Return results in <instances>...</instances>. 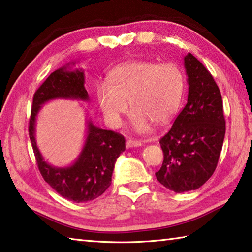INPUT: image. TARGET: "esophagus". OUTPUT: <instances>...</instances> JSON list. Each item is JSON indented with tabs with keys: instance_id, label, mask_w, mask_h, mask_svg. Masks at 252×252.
<instances>
[{
	"instance_id": "esophagus-1",
	"label": "esophagus",
	"mask_w": 252,
	"mask_h": 252,
	"mask_svg": "<svg viewBox=\"0 0 252 252\" xmlns=\"http://www.w3.org/2000/svg\"><path fill=\"white\" fill-rule=\"evenodd\" d=\"M142 142L139 141V140H133V139H129L126 140V148H135V147H141Z\"/></svg>"
}]
</instances>
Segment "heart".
Returning a JSON list of instances; mask_svg holds the SVG:
<instances>
[{
  "mask_svg": "<svg viewBox=\"0 0 252 252\" xmlns=\"http://www.w3.org/2000/svg\"><path fill=\"white\" fill-rule=\"evenodd\" d=\"M107 83L96 88V99L105 120L121 126L130 108L132 129L146 133L152 123L164 126L180 109L186 90V75L177 63L131 61L111 71Z\"/></svg>",
  "mask_w": 252,
  "mask_h": 252,
  "instance_id": "1",
  "label": "heart"
}]
</instances>
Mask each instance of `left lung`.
I'll return each instance as SVG.
<instances>
[{"label": "left lung", "instance_id": "obj_1", "mask_svg": "<svg viewBox=\"0 0 252 252\" xmlns=\"http://www.w3.org/2000/svg\"><path fill=\"white\" fill-rule=\"evenodd\" d=\"M188 102L160 139L163 163L156 177L174 192L197 190L210 178L222 149L225 120L218 85L191 53L185 57Z\"/></svg>", "mask_w": 252, "mask_h": 252}]
</instances>
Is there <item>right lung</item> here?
<instances>
[{
  "label": "right lung",
  "mask_w": 252,
  "mask_h": 252,
  "mask_svg": "<svg viewBox=\"0 0 252 252\" xmlns=\"http://www.w3.org/2000/svg\"><path fill=\"white\" fill-rule=\"evenodd\" d=\"M74 64V62L67 63L55 70L34 93L29 135L45 182L63 198L80 203L96 199L110 187L114 163L126 150V140L117 132L100 129L88 120L84 146L73 163L67 167H53L43 159L35 140L36 117L43 104L55 99L90 100L84 88V72L69 67Z\"/></svg>",
  "instance_id": "add662e5"
}]
</instances>
